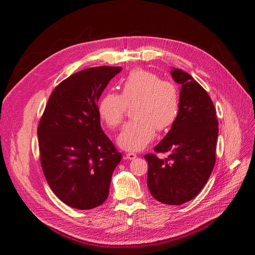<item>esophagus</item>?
Instances as JSON below:
<instances>
[{"mask_svg": "<svg viewBox=\"0 0 255 255\" xmlns=\"http://www.w3.org/2000/svg\"><path fill=\"white\" fill-rule=\"evenodd\" d=\"M126 158L129 160H133L136 158V154H134V152H127Z\"/></svg>", "mask_w": 255, "mask_h": 255, "instance_id": "1", "label": "esophagus"}]
</instances>
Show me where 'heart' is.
<instances>
[{
	"mask_svg": "<svg viewBox=\"0 0 255 255\" xmlns=\"http://www.w3.org/2000/svg\"><path fill=\"white\" fill-rule=\"evenodd\" d=\"M132 106V118L122 128L119 146L125 150L143 149L154 140L157 130L163 131L175 123L179 111L176 86L163 81L155 72L133 69L122 82V94L108 92L98 103V113L109 127L122 123L127 106Z\"/></svg>",
	"mask_w": 255,
	"mask_h": 255,
	"instance_id": "obj_1",
	"label": "heart"
}]
</instances>
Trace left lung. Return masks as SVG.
Masks as SVG:
<instances>
[{"mask_svg":"<svg viewBox=\"0 0 255 255\" xmlns=\"http://www.w3.org/2000/svg\"><path fill=\"white\" fill-rule=\"evenodd\" d=\"M171 76L180 84L179 111L175 123L157 146L169 152L165 159L145 155L148 162L147 187L154 198L180 205L198 195L216 162L218 121L207 92L184 70L173 67Z\"/></svg>","mask_w":255,"mask_h":255,"instance_id":"left-lung-1","label":"left lung"}]
</instances>
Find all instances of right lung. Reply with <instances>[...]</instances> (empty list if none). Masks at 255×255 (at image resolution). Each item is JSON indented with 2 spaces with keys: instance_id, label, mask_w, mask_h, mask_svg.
<instances>
[{
  "instance_id": "right-lung-1",
  "label": "right lung",
  "mask_w": 255,
  "mask_h": 255,
  "mask_svg": "<svg viewBox=\"0 0 255 255\" xmlns=\"http://www.w3.org/2000/svg\"><path fill=\"white\" fill-rule=\"evenodd\" d=\"M122 67L86 68L65 79L51 94L39 122L40 163L51 190L77 209L107 200L122 155L100 126L97 103Z\"/></svg>"
}]
</instances>
